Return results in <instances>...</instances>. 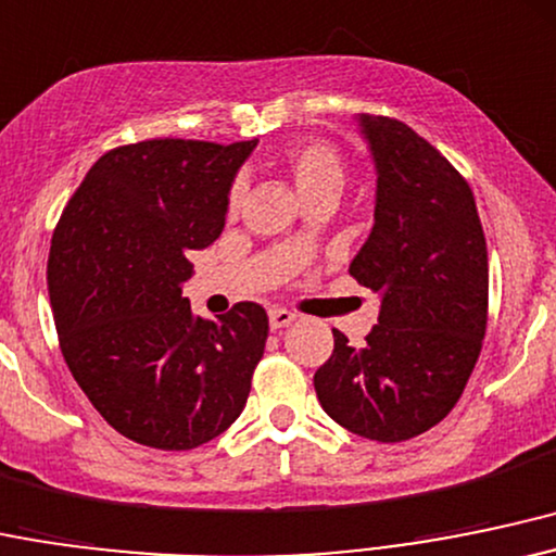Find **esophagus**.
Masks as SVG:
<instances>
[{"label": "esophagus", "instance_id": "1", "mask_svg": "<svg viewBox=\"0 0 556 556\" xmlns=\"http://www.w3.org/2000/svg\"><path fill=\"white\" fill-rule=\"evenodd\" d=\"M294 320H296V315L291 309H283V307H273L270 309V328L273 330L289 328Z\"/></svg>", "mask_w": 556, "mask_h": 556}]
</instances>
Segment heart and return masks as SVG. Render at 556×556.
<instances>
[{
  "mask_svg": "<svg viewBox=\"0 0 556 556\" xmlns=\"http://www.w3.org/2000/svg\"><path fill=\"white\" fill-rule=\"evenodd\" d=\"M283 165L294 180L299 197H336L346 184V167L341 154L326 141H299L283 152ZM241 191L230 194V204H239Z\"/></svg>",
  "mask_w": 556,
  "mask_h": 556,
  "instance_id": "heart-1",
  "label": "heart"
}]
</instances>
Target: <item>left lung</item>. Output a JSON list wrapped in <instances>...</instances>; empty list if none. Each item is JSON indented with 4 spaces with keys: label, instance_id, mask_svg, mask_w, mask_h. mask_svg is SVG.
Wrapping results in <instances>:
<instances>
[{
    "label": "left lung",
    "instance_id": "8db88e82",
    "mask_svg": "<svg viewBox=\"0 0 556 556\" xmlns=\"http://www.w3.org/2000/svg\"><path fill=\"white\" fill-rule=\"evenodd\" d=\"M376 165L372 230L349 273L380 299L354 349L333 330L315 372L330 420L394 444L452 413L476 367L489 312V252L467 180L404 123L357 115Z\"/></svg>",
    "mask_w": 556,
    "mask_h": 556
}]
</instances>
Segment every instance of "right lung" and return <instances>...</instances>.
I'll return each mask as SVG.
<instances>
[{
    "mask_svg": "<svg viewBox=\"0 0 556 556\" xmlns=\"http://www.w3.org/2000/svg\"><path fill=\"white\" fill-rule=\"evenodd\" d=\"M257 139H154L102 154L62 212L49 252L60 349L97 413L136 444L186 452L244 409L267 312L202 320L184 296L189 254L226 228Z\"/></svg>",
    "mask_w": 556,
    "mask_h": 556,
    "instance_id": "add662e5",
    "label": "right lung"
}]
</instances>
